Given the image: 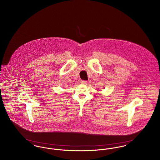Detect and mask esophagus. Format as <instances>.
I'll return each mask as SVG.
<instances>
[{"instance_id":"esophagus-1","label":"esophagus","mask_w":160,"mask_h":160,"mask_svg":"<svg viewBox=\"0 0 160 160\" xmlns=\"http://www.w3.org/2000/svg\"><path fill=\"white\" fill-rule=\"evenodd\" d=\"M80 83H82V84H86L87 83V81H86V80H81Z\"/></svg>"}]
</instances>
